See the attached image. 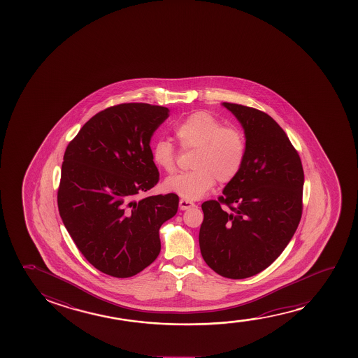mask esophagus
Listing matches in <instances>:
<instances>
[{"mask_svg":"<svg viewBox=\"0 0 358 358\" xmlns=\"http://www.w3.org/2000/svg\"><path fill=\"white\" fill-rule=\"evenodd\" d=\"M193 206H196V204H194L193 201H186V199H181V201H180V209H181V210L191 209Z\"/></svg>","mask_w":358,"mask_h":358,"instance_id":"34e87169","label":"esophagus"}]
</instances>
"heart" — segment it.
Listing matches in <instances>:
<instances>
[{
	"label": "heart",
	"mask_w": 358,
	"mask_h": 358,
	"mask_svg": "<svg viewBox=\"0 0 358 358\" xmlns=\"http://www.w3.org/2000/svg\"><path fill=\"white\" fill-rule=\"evenodd\" d=\"M175 136L183 150H196L191 165L194 170L166 178L165 191L193 201L210 191L216 180L227 185L242 171L247 157V139L241 128L224 126L214 115L196 111L177 124ZM152 159L167 173L176 169V150L167 141L160 139L152 145Z\"/></svg>",
	"instance_id": "obj_1"
}]
</instances>
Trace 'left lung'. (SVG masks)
I'll return each instance as SVG.
<instances>
[{"label": "left lung", "mask_w": 358, "mask_h": 358, "mask_svg": "<svg viewBox=\"0 0 358 358\" xmlns=\"http://www.w3.org/2000/svg\"><path fill=\"white\" fill-rule=\"evenodd\" d=\"M245 129L247 157L217 201L201 204L203 259L227 279L266 269L289 245L302 216L304 173L284 129L268 113L222 103Z\"/></svg>", "instance_id": "left-lung-1"}]
</instances>
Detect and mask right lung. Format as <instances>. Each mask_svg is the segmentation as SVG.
I'll return each mask as SVG.
<instances>
[{
	"label": "right lung",
	"instance_id": "add662e5",
	"mask_svg": "<svg viewBox=\"0 0 358 358\" xmlns=\"http://www.w3.org/2000/svg\"><path fill=\"white\" fill-rule=\"evenodd\" d=\"M169 108L128 103L90 118L66 148L59 215L82 255L103 274L131 278L157 259L159 230L177 213L175 193L138 198L159 182L152 133Z\"/></svg>",
	"mask_w": 358,
	"mask_h": 358
}]
</instances>
